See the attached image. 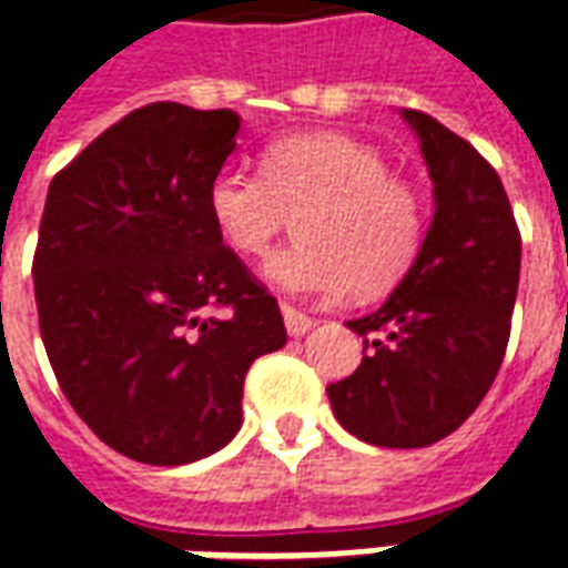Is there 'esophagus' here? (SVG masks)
<instances>
[{
    "instance_id": "1",
    "label": "esophagus",
    "mask_w": 568,
    "mask_h": 568,
    "mask_svg": "<svg viewBox=\"0 0 568 568\" xmlns=\"http://www.w3.org/2000/svg\"><path fill=\"white\" fill-rule=\"evenodd\" d=\"M283 322L285 331H288V337H304V334H310V331L316 327V322L310 316H304L295 306H283Z\"/></svg>"
}]
</instances>
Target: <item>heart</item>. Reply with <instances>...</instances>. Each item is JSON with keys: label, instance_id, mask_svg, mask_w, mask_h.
I'll return each instance as SVG.
<instances>
[{"label": "heart", "instance_id": "heart-1", "mask_svg": "<svg viewBox=\"0 0 568 568\" xmlns=\"http://www.w3.org/2000/svg\"><path fill=\"white\" fill-rule=\"evenodd\" d=\"M210 220L241 255H264L288 213L297 241L264 264L280 292L379 295L400 283L422 246V204L390 178L382 150L343 132L288 134L262 153V174L222 168L207 189Z\"/></svg>", "mask_w": 568, "mask_h": 568}]
</instances>
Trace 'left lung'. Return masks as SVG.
<instances>
[{
  "label": "left lung",
  "mask_w": 568,
  "mask_h": 568,
  "mask_svg": "<svg viewBox=\"0 0 568 568\" xmlns=\"http://www.w3.org/2000/svg\"><path fill=\"white\" fill-rule=\"evenodd\" d=\"M434 183V220L388 301L346 322L364 361L327 385L348 434L424 448L476 413L506 355L518 297L520 234L503 180L476 146L422 111H400Z\"/></svg>",
  "instance_id": "1"
}]
</instances>
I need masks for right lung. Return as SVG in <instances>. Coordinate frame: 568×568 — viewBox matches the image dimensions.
<instances>
[{
	"label": "right lung",
	"mask_w": 568,
	"mask_h": 568,
	"mask_svg": "<svg viewBox=\"0 0 568 568\" xmlns=\"http://www.w3.org/2000/svg\"><path fill=\"white\" fill-rule=\"evenodd\" d=\"M237 132L234 111L153 102L48 189L32 276L50 367L92 434L141 464L225 448L246 369L285 346L280 306L210 220ZM213 305L232 313L207 317Z\"/></svg>",
	"instance_id": "obj_1"
}]
</instances>
